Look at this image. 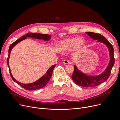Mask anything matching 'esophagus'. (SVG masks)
Returning <instances> with one entry per match:
<instances>
[{"label": "esophagus", "mask_w": 120, "mask_h": 120, "mask_svg": "<svg viewBox=\"0 0 120 120\" xmlns=\"http://www.w3.org/2000/svg\"><path fill=\"white\" fill-rule=\"evenodd\" d=\"M63 63L65 64H70V62H69V61L67 60H64V61H63Z\"/></svg>", "instance_id": "esophagus-1"}]
</instances>
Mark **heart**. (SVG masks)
<instances>
[{
	"instance_id": "obj_1",
	"label": "heart",
	"mask_w": 120,
	"mask_h": 120,
	"mask_svg": "<svg viewBox=\"0 0 120 120\" xmlns=\"http://www.w3.org/2000/svg\"><path fill=\"white\" fill-rule=\"evenodd\" d=\"M85 45V40L82 37H74L67 38L56 42L55 47L60 52H66L71 49L73 53L77 54L84 49Z\"/></svg>"
}]
</instances>
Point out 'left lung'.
Masks as SVG:
<instances>
[{
	"label": "left lung",
	"instance_id": "8db88e82",
	"mask_svg": "<svg viewBox=\"0 0 120 120\" xmlns=\"http://www.w3.org/2000/svg\"><path fill=\"white\" fill-rule=\"evenodd\" d=\"M86 34L90 36L92 40H97V42L105 44L108 49L109 55V61L108 66L104 71L99 75H88L79 70L76 65H74V70L71 76L74 82L81 86L90 87L101 84L109 78L112 68L114 65V49L111 44L102 35L93 32H86Z\"/></svg>",
	"mask_w": 120,
	"mask_h": 120
}]
</instances>
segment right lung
I'll use <instances>...</instances> for the list:
<instances>
[{
	"label": "right lung",
	"instance_id": "obj_1",
	"mask_svg": "<svg viewBox=\"0 0 120 120\" xmlns=\"http://www.w3.org/2000/svg\"><path fill=\"white\" fill-rule=\"evenodd\" d=\"M27 37H30V38H32L37 39H39V40L42 39L44 41H48L50 40V37H51V35H49V34H39V33H28L26 34H25V35L21 36V38H20L19 39L16 40L13 43L11 44V45L10 46L9 49V55H8V59H7V64H8V67L9 68L11 76L12 79L13 80L15 83H16L19 85L21 86L22 87L24 88V89H25L26 90H38V89H41V88H43V87L45 86L47 84L50 78H51L53 70L54 68H55L56 65H53L50 67L48 69L46 73L44 74L43 76H42L40 78H39L38 80H37V81H36L35 82H33V83H29V84H23V83H20V82H19L16 81L14 78V77L12 76L11 71V70L10 68V67H9V58H10V53L12 49L18 43H19L20 42L22 41V40H23L24 39H26L27 38Z\"/></svg>",
	"mask_w": 120,
	"mask_h": 120
}]
</instances>
